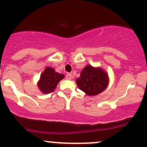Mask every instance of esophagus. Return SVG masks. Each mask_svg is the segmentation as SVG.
Masks as SVG:
<instances>
[{
	"instance_id": "obj_1",
	"label": "esophagus",
	"mask_w": 147,
	"mask_h": 147,
	"mask_svg": "<svg viewBox=\"0 0 147 147\" xmlns=\"http://www.w3.org/2000/svg\"><path fill=\"white\" fill-rule=\"evenodd\" d=\"M65 78H66L67 80H71L72 79V74L67 73L66 75V76H65Z\"/></svg>"
}]
</instances>
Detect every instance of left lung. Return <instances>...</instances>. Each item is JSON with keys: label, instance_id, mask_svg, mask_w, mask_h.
Wrapping results in <instances>:
<instances>
[{"label": "left lung", "instance_id": "left-lung-1", "mask_svg": "<svg viewBox=\"0 0 147 147\" xmlns=\"http://www.w3.org/2000/svg\"><path fill=\"white\" fill-rule=\"evenodd\" d=\"M76 82L80 90L87 95H97L107 86L108 76L100 68L87 65L82 70L80 77L76 80Z\"/></svg>", "mask_w": 147, "mask_h": 147}]
</instances>
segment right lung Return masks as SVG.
Masks as SVG:
<instances>
[{"label":"right lung","mask_w":147,"mask_h":147,"mask_svg":"<svg viewBox=\"0 0 147 147\" xmlns=\"http://www.w3.org/2000/svg\"><path fill=\"white\" fill-rule=\"evenodd\" d=\"M63 78L64 75L55 72L53 68L47 67L45 72L41 75L38 87L42 92L48 94L54 91L58 82Z\"/></svg>","instance_id":"1"}]
</instances>
